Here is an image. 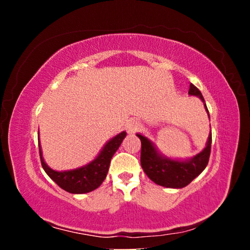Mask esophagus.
I'll use <instances>...</instances> for the list:
<instances>
[{"label":"esophagus","mask_w":250,"mask_h":250,"mask_svg":"<svg viewBox=\"0 0 250 250\" xmlns=\"http://www.w3.org/2000/svg\"><path fill=\"white\" fill-rule=\"evenodd\" d=\"M125 128H126V131H127V133L132 134V133L138 132L139 129L141 128V123H140L139 121H136V119H129V121L126 123Z\"/></svg>","instance_id":"34e87169"}]
</instances>
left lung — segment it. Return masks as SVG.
I'll return each instance as SVG.
<instances>
[{
  "label": "left lung",
  "instance_id": "8db88e82",
  "mask_svg": "<svg viewBox=\"0 0 250 250\" xmlns=\"http://www.w3.org/2000/svg\"><path fill=\"white\" fill-rule=\"evenodd\" d=\"M189 95H194V97L199 98L204 102L205 109L209 116L203 94L193 84H190ZM136 135L141 140L142 168L149 179L158 186L172 188V189H181V188L187 187L206 168L208 160H209L211 133L208 135L206 146L203 151L197 153L192 158L186 160L172 159L162 155L148 138L140 134V133Z\"/></svg>",
  "mask_w": 250,
  "mask_h": 250
}]
</instances>
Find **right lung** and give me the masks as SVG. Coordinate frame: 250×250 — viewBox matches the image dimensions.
Instances as JSON below:
<instances>
[{"label": "right lung", "mask_w": 250, "mask_h": 250, "mask_svg": "<svg viewBox=\"0 0 250 250\" xmlns=\"http://www.w3.org/2000/svg\"><path fill=\"white\" fill-rule=\"evenodd\" d=\"M125 136L126 132H122L114 136L111 140H109L104 146L101 151L99 152L97 158L92 160L91 163L86 164L85 166L70 170H60V172L50 168L46 165L43 159L42 149H41V145L39 142L42 167L50 179L53 180L61 189L67 191V192L75 194L91 192V191L100 187L101 183L104 181L108 174L109 165H110L112 156L117 151V149L122 145Z\"/></svg>", "instance_id": "obj_1"}]
</instances>
